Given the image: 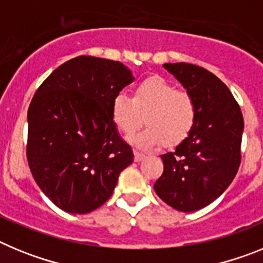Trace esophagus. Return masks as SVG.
Masks as SVG:
<instances>
[{
  "instance_id": "1",
  "label": "esophagus",
  "mask_w": 263,
  "mask_h": 263,
  "mask_svg": "<svg viewBox=\"0 0 263 263\" xmlns=\"http://www.w3.org/2000/svg\"><path fill=\"white\" fill-rule=\"evenodd\" d=\"M145 158H146V155L142 154V153L134 152V160H136V162H141V160H143Z\"/></svg>"
}]
</instances>
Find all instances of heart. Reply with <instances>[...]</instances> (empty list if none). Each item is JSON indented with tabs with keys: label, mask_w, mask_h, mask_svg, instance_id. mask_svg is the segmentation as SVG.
<instances>
[{
	"label": "heart",
	"mask_w": 263,
	"mask_h": 263,
	"mask_svg": "<svg viewBox=\"0 0 263 263\" xmlns=\"http://www.w3.org/2000/svg\"><path fill=\"white\" fill-rule=\"evenodd\" d=\"M146 113L142 132L134 134L130 142L148 150L166 141L175 145L185 138L196 120V105L187 92L175 90L171 83L160 76H152L138 83L133 99L117 93L110 105L111 120L125 136L133 134Z\"/></svg>",
	"instance_id": "obj_1"
}]
</instances>
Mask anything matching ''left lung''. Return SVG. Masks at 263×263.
Masks as SVG:
<instances>
[{"label":"left lung","instance_id":"1","mask_svg":"<svg viewBox=\"0 0 263 263\" xmlns=\"http://www.w3.org/2000/svg\"><path fill=\"white\" fill-rule=\"evenodd\" d=\"M163 67L194 99L196 120L174 152L160 155L164 168L154 190L174 210L195 212L210 205L233 182L241 162L242 113L212 72L188 63Z\"/></svg>","mask_w":263,"mask_h":263}]
</instances>
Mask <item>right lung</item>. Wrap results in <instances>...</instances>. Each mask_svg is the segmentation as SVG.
<instances>
[{
    "mask_svg": "<svg viewBox=\"0 0 263 263\" xmlns=\"http://www.w3.org/2000/svg\"><path fill=\"white\" fill-rule=\"evenodd\" d=\"M134 81L122 63L78 57L42 83L27 111V160L42 192L68 213H89L113 194L133 150L111 120V100Z\"/></svg>",
    "mask_w": 263,
    "mask_h": 263,
    "instance_id": "1",
    "label": "right lung"
}]
</instances>
